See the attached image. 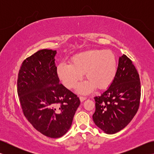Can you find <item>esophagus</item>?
Wrapping results in <instances>:
<instances>
[{"mask_svg": "<svg viewBox=\"0 0 154 154\" xmlns=\"http://www.w3.org/2000/svg\"><path fill=\"white\" fill-rule=\"evenodd\" d=\"M79 99H80V100H81V102H83V101H84L85 100H86L87 99V98L86 97H79Z\"/></svg>", "mask_w": 154, "mask_h": 154, "instance_id": "obj_1", "label": "esophagus"}]
</instances>
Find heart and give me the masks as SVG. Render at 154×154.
Instances as JSON below:
<instances>
[{
    "mask_svg": "<svg viewBox=\"0 0 154 154\" xmlns=\"http://www.w3.org/2000/svg\"><path fill=\"white\" fill-rule=\"evenodd\" d=\"M116 67L115 55L111 51L91 50L74 55L71 64H59L57 73L64 85L69 89L81 80L84 73L87 81L79 84L77 91L87 94L94 87L102 89L109 86L115 77Z\"/></svg>",
    "mask_w": 154,
    "mask_h": 154,
    "instance_id": "heart-1",
    "label": "heart"
}]
</instances>
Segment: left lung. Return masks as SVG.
<instances>
[{"label": "left lung", "instance_id": "8db88e82", "mask_svg": "<svg viewBox=\"0 0 154 154\" xmlns=\"http://www.w3.org/2000/svg\"><path fill=\"white\" fill-rule=\"evenodd\" d=\"M141 87L138 71L126 55L119 57L115 77L109 88L94 98V124L100 130L113 134L125 128L138 110Z\"/></svg>", "mask_w": 154, "mask_h": 154}]
</instances>
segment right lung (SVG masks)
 Instances as JSON below:
<instances>
[{
	"instance_id": "obj_1",
	"label": "right lung",
	"mask_w": 154,
	"mask_h": 154,
	"mask_svg": "<svg viewBox=\"0 0 154 154\" xmlns=\"http://www.w3.org/2000/svg\"><path fill=\"white\" fill-rule=\"evenodd\" d=\"M56 50H42L23 61L17 91L23 113L42 134L58 138L67 133L80 100L60 83Z\"/></svg>"
}]
</instances>
